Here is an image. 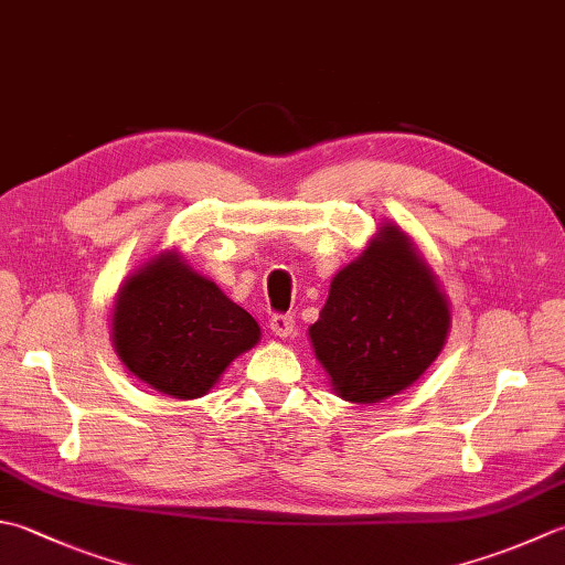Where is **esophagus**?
<instances>
[{"instance_id":"1","label":"esophagus","mask_w":565,"mask_h":565,"mask_svg":"<svg viewBox=\"0 0 565 565\" xmlns=\"http://www.w3.org/2000/svg\"><path fill=\"white\" fill-rule=\"evenodd\" d=\"M294 326H296L294 316L276 313V316H271V320H269V330H271V333H274L276 338H291Z\"/></svg>"}]
</instances>
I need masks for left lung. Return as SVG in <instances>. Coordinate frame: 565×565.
<instances>
[{"label":"left lung","mask_w":565,"mask_h":565,"mask_svg":"<svg viewBox=\"0 0 565 565\" xmlns=\"http://www.w3.org/2000/svg\"><path fill=\"white\" fill-rule=\"evenodd\" d=\"M450 303L406 232L386 220L330 281L308 338L340 399L377 404L408 390L440 355Z\"/></svg>","instance_id":"left-lung-1"}]
</instances>
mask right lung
Listing matches in <instances>:
<instances>
[{
	"label": "right lung",
	"mask_w": 565,
	"mask_h": 565,
	"mask_svg": "<svg viewBox=\"0 0 565 565\" xmlns=\"http://www.w3.org/2000/svg\"><path fill=\"white\" fill-rule=\"evenodd\" d=\"M109 338L139 382L188 402L213 390L230 362L257 345L262 330L181 252L163 249L119 286Z\"/></svg>",
	"instance_id": "obj_1"
}]
</instances>
